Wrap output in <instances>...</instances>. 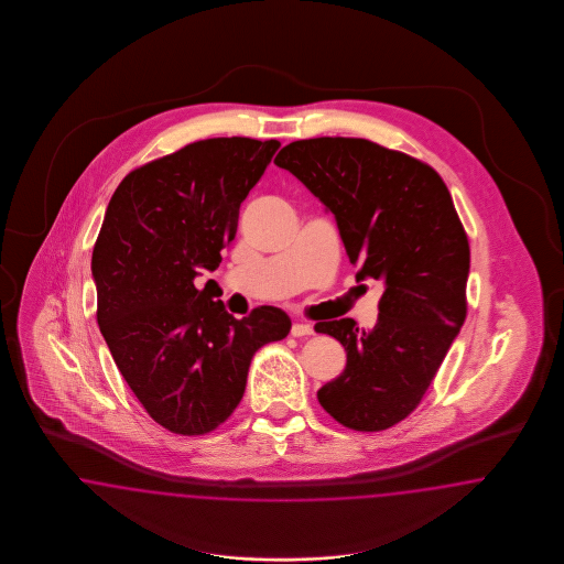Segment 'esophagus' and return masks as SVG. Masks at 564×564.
Wrapping results in <instances>:
<instances>
[{
	"instance_id": "34e87169",
	"label": "esophagus",
	"mask_w": 564,
	"mask_h": 564,
	"mask_svg": "<svg viewBox=\"0 0 564 564\" xmlns=\"http://www.w3.org/2000/svg\"><path fill=\"white\" fill-rule=\"evenodd\" d=\"M291 335L293 337H310V335H314V326L307 325V323H293Z\"/></svg>"
}]
</instances>
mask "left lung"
I'll list each match as a JSON object with an SVG mask.
<instances>
[{"instance_id": "8db88e82", "label": "left lung", "mask_w": 564, "mask_h": 564, "mask_svg": "<svg viewBox=\"0 0 564 564\" xmlns=\"http://www.w3.org/2000/svg\"><path fill=\"white\" fill-rule=\"evenodd\" d=\"M274 165L335 215L356 279L384 288L375 328L354 318L314 326L347 351L318 401L351 430L394 426L417 408L465 323L469 243L453 198L430 165L364 138L297 140Z\"/></svg>"}]
</instances>
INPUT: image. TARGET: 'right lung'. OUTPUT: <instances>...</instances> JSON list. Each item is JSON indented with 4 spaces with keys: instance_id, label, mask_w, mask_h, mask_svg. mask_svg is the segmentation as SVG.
<instances>
[{
    "instance_id": "obj_1",
    "label": "right lung",
    "mask_w": 564,
    "mask_h": 564,
    "mask_svg": "<svg viewBox=\"0 0 564 564\" xmlns=\"http://www.w3.org/2000/svg\"><path fill=\"white\" fill-rule=\"evenodd\" d=\"M281 142L208 138L123 177L93 250L97 323L116 366L156 424L206 434L238 408L252 356L290 333L260 306L234 318L208 279L238 231L239 206Z\"/></svg>"
}]
</instances>
